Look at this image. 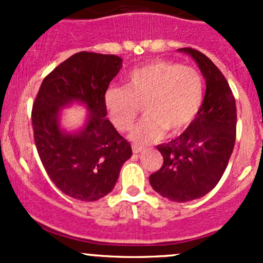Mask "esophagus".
<instances>
[{"instance_id":"esophagus-1","label":"esophagus","mask_w":263,"mask_h":263,"mask_svg":"<svg viewBox=\"0 0 263 263\" xmlns=\"http://www.w3.org/2000/svg\"><path fill=\"white\" fill-rule=\"evenodd\" d=\"M145 150L144 146H139V145H132V151L134 154H140Z\"/></svg>"}]
</instances>
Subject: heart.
Returning <instances> with one entry per match:
<instances>
[{"label": "heart", "instance_id": "b5f03b06", "mask_svg": "<svg viewBox=\"0 0 263 263\" xmlns=\"http://www.w3.org/2000/svg\"><path fill=\"white\" fill-rule=\"evenodd\" d=\"M203 102L201 73L169 61H154L135 68L126 87L105 90L104 104L118 131H127L144 105L145 116L131 131L132 141L150 144L164 135L178 134L196 118Z\"/></svg>", "mask_w": 263, "mask_h": 263}]
</instances>
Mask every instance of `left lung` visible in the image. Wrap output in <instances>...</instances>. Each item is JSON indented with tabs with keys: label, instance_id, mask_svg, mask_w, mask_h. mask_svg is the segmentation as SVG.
Masks as SVG:
<instances>
[{
	"label": "left lung",
	"instance_id": "obj_1",
	"mask_svg": "<svg viewBox=\"0 0 263 263\" xmlns=\"http://www.w3.org/2000/svg\"><path fill=\"white\" fill-rule=\"evenodd\" d=\"M178 50L198 65L206 80L205 98L185 131L156 146L164 163L148 181L163 197L188 202L208 195L224 174L235 144L237 108L227 79L210 58L192 48Z\"/></svg>",
	"mask_w": 263,
	"mask_h": 263
}]
</instances>
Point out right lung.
<instances>
[{"instance_id":"right-lung-1","label":"right lung","mask_w":263,"mask_h":263,"mask_svg":"<svg viewBox=\"0 0 263 263\" xmlns=\"http://www.w3.org/2000/svg\"><path fill=\"white\" fill-rule=\"evenodd\" d=\"M122 67L115 54L79 52L41 85L31 112L34 141L50 181L75 200L97 201L115 188L132 155L128 141L107 118L105 90ZM82 104L89 116L78 132L60 127V109Z\"/></svg>"}]
</instances>
